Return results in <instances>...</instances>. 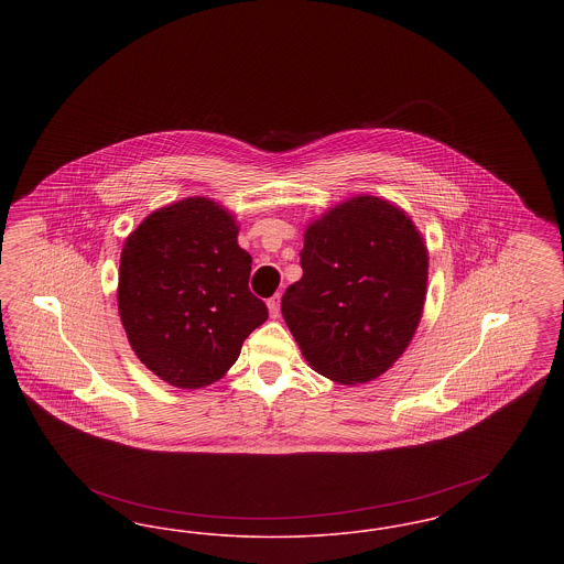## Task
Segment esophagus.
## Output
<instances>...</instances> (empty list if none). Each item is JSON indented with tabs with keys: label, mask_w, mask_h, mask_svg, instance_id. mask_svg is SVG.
Masks as SVG:
<instances>
[{
	"label": "esophagus",
	"mask_w": 564,
	"mask_h": 564,
	"mask_svg": "<svg viewBox=\"0 0 564 564\" xmlns=\"http://www.w3.org/2000/svg\"><path fill=\"white\" fill-rule=\"evenodd\" d=\"M279 311H281V295H272L269 300V313L272 319L279 317Z\"/></svg>",
	"instance_id": "obj_1"
}]
</instances>
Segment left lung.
<instances>
[{"instance_id":"left-lung-1","label":"left lung","mask_w":564,"mask_h":564,"mask_svg":"<svg viewBox=\"0 0 564 564\" xmlns=\"http://www.w3.org/2000/svg\"><path fill=\"white\" fill-rule=\"evenodd\" d=\"M302 279L281 313L315 372L357 384L387 372L410 345L427 294V247L398 205L355 196L311 221Z\"/></svg>"}]
</instances>
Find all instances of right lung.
<instances>
[{
	"label": "right lung",
	"instance_id": "obj_1",
	"mask_svg": "<svg viewBox=\"0 0 564 564\" xmlns=\"http://www.w3.org/2000/svg\"><path fill=\"white\" fill-rule=\"evenodd\" d=\"M237 237L235 215L192 196L148 215L124 241L120 319L139 361L173 387L219 380L269 319L249 292L251 256Z\"/></svg>",
	"mask_w": 564,
	"mask_h": 564
}]
</instances>
